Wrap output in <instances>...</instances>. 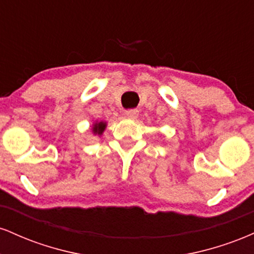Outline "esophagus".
<instances>
[{
	"label": "esophagus",
	"mask_w": 254,
	"mask_h": 254,
	"mask_svg": "<svg viewBox=\"0 0 254 254\" xmlns=\"http://www.w3.org/2000/svg\"><path fill=\"white\" fill-rule=\"evenodd\" d=\"M125 116H127V118H130V119H135V118H137V116H138V111L137 110H127L125 111Z\"/></svg>",
	"instance_id": "1"
}]
</instances>
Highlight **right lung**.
Returning <instances> with one entry per match:
<instances>
[{
  "label": "right lung",
  "mask_w": 254,
  "mask_h": 254,
  "mask_svg": "<svg viewBox=\"0 0 254 254\" xmlns=\"http://www.w3.org/2000/svg\"><path fill=\"white\" fill-rule=\"evenodd\" d=\"M105 127H106V123H104V122H100V123L94 124V127H93V132L97 133V135H101V133H103V131L105 130Z\"/></svg>",
  "instance_id": "add662e5"
}]
</instances>
